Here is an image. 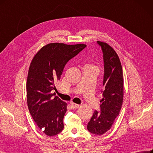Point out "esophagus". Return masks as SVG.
Returning a JSON list of instances; mask_svg holds the SVG:
<instances>
[{"label": "esophagus", "mask_w": 153, "mask_h": 153, "mask_svg": "<svg viewBox=\"0 0 153 153\" xmlns=\"http://www.w3.org/2000/svg\"><path fill=\"white\" fill-rule=\"evenodd\" d=\"M71 106L72 107L73 109H76V108H79V105L76 104H75V103H71Z\"/></svg>", "instance_id": "obj_1"}]
</instances>
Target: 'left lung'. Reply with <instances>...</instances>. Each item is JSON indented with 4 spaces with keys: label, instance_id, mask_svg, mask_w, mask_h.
Here are the masks:
<instances>
[{
    "label": "left lung",
    "instance_id": "8db88e82",
    "mask_svg": "<svg viewBox=\"0 0 153 153\" xmlns=\"http://www.w3.org/2000/svg\"><path fill=\"white\" fill-rule=\"evenodd\" d=\"M103 54L104 77L102 90L103 98L100 111L95 110L87 126L92 134L101 135L108 131L119 115L123 98L122 67L119 57L108 44L97 41Z\"/></svg>",
    "mask_w": 153,
    "mask_h": 153
}]
</instances>
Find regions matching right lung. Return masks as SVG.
Wrapping results in <instances>:
<instances>
[{
	"mask_svg": "<svg viewBox=\"0 0 153 153\" xmlns=\"http://www.w3.org/2000/svg\"><path fill=\"white\" fill-rule=\"evenodd\" d=\"M85 44L52 43L43 47L30 66L26 82L30 113L40 130L48 136L59 134L64 128L66 103L52 91L60 80L66 63L86 47Z\"/></svg>",
	"mask_w": 153,
	"mask_h": 153,
	"instance_id": "right-lung-1",
	"label": "right lung"
}]
</instances>
